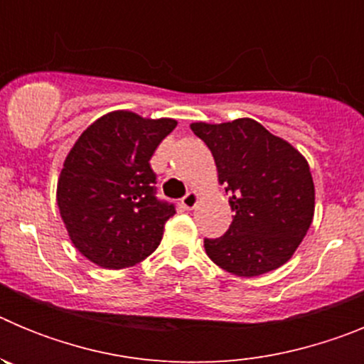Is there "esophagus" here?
Returning <instances> with one entry per match:
<instances>
[{
    "instance_id": "esophagus-1",
    "label": "esophagus",
    "mask_w": 364,
    "mask_h": 364,
    "mask_svg": "<svg viewBox=\"0 0 364 364\" xmlns=\"http://www.w3.org/2000/svg\"><path fill=\"white\" fill-rule=\"evenodd\" d=\"M198 200H200V195H198L197 191H189L188 195L180 200V204H182L184 210H193V208L198 204Z\"/></svg>"
}]
</instances>
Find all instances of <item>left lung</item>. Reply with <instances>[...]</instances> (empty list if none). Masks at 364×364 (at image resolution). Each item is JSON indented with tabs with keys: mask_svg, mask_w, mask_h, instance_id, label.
<instances>
[{
	"mask_svg": "<svg viewBox=\"0 0 364 364\" xmlns=\"http://www.w3.org/2000/svg\"><path fill=\"white\" fill-rule=\"evenodd\" d=\"M191 131L210 147L218 184L226 186L235 211L226 235L204 240L208 257L239 277L281 268L314 220L315 188L306 159L252 118L195 122Z\"/></svg>",
	"mask_w": 364,
	"mask_h": 364,
	"instance_id": "1",
	"label": "left lung"
}]
</instances>
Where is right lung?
Masks as SVG:
<instances>
[{"mask_svg": "<svg viewBox=\"0 0 364 364\" xmlns=\"http://www.w3.org/2000/svg\"><path fill=\"white\" fill-rule=\"evenodd\" d=\"M175 127L173 118L112 111L70 147L56 202L70 242L96 266L131 268L159 247L175 205L154 197L149 160Z\"/></svg>", "mask_w": 364, "mask_h": 364, "instance_id": "1", "label": "right lung"}]
</instances>
